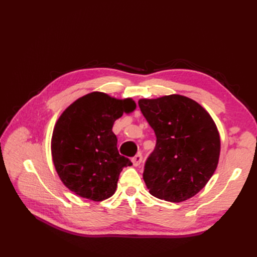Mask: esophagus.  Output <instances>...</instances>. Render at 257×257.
Instances as JSON below:
<instances>
[{"instance_id":"34e87169","label":"esophagus","mask_w":257,"mask_h":257,"mask_svg":"<svg viewBox=\"0 0 257 257\" xmlns=\"http://www.w3.org/2000/svg\"><path fill=\"white\" fill-rule=\"evenodd\" d=\"M142 162H143V155L141 153L135 155V157L132 159V163H133L134 166H139V165H141Z\"/></svg>"}]
</instances>
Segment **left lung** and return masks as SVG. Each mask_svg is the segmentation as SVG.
Wrapping results in <instances>:
<instances>
[{"label":"left lung","instance_id":"8db88e82","mask_svg":"<svg viewBox=\"0 0 257 257\" xmlns=\"http://www.w3.org/2000/svg\"><path fill=\"white\" fill-rule=\"evenodd\" d=\"M138 105L157 136L143 175L149 193L172 203L196 195L220 158V134L211 115L195 100L179 94L142 98Z\"/></svg>","mask_w":257,"mask_h":257}]
</instances>
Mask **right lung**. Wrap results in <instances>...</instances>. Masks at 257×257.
<instances>
[{"label":"right lung","instance_id":"1","mask_svg":"<svg viewBox=\"0 0 257 257\" xmlns=\"http://www.w3.org/2000/svg\"><path fill=\"white\" fill-rule=\"evenodd\" d=\"M135 108L132 98L92 92L62 112L53 128L51 155L61 181L76 195L93 201L113 195L120 173L132 162L119 154L112 126Z\"/></svg>","mask_w":257,"mask_h":257}]
</instances>
